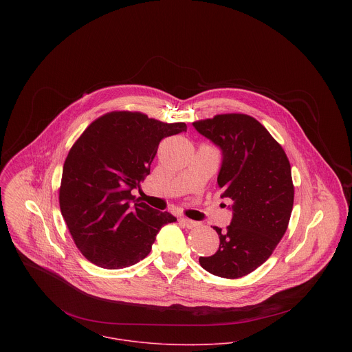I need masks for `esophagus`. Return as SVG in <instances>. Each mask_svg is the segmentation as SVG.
Segmentation results:
<instances>
[{
  "mask_svg": "<svg viewBox=\"0 0 352 352\" xmlns=\"http://www.w3.org/2000/svg\"><path fill=\"white\" fill-rule=\"evenodd\" d=\"M180 223H182L183 226H186L187 229H194V228L199 226V222L191 221V219H187V218H180Z\"/></svg>",
  "mask_w": 352,
  "mask_h": 352,
  "instance_id": "obj_1",
  "label": "esophagus"
}]
</instances>
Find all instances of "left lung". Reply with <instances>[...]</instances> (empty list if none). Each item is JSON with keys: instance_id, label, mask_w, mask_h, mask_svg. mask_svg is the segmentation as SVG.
Returning <instances> with one entry per match:
<instances>
[{"instance_id": "obj_1", "label": "left lung", "mask_w": 352, "mask_h": 352, "mask_svg": "<svg viewBox=\"0 0 352 352\" xmlns=\"http://www.w3.org/2000/svg\"><path fill=\"white\" fill-rule=\"evenodd\" d=\"M192 124L221 151L217 183L221 198L233 201L226 232L214 226L218 251L199 263L212 275L241 278L271 256L287 229L294 203L290 162L267 129L248 115H217Z\"/></svg>"}]
</instances>
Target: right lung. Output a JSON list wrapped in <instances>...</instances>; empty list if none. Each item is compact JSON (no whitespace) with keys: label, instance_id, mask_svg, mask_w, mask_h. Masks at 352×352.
Returning <instances> with one entry per match:
<instances>
[{"label":"right lung","instance_id":"1","mask_svg":"<svg viewBox=\"0 0 352 352\" xmlns=\"http://www.w3.org/2000/svg\"><path fill=\"white\" fill-rule=\"evenodd\" d=\"M187 131L140 112H109L96 119L69 151L59 206L81 253L107 270L130 267L151 251L160 229L176 218L135 199L151 173L162 138Z\"/></svg>","mask_w":352,"mask_h":352}]
</instances>
